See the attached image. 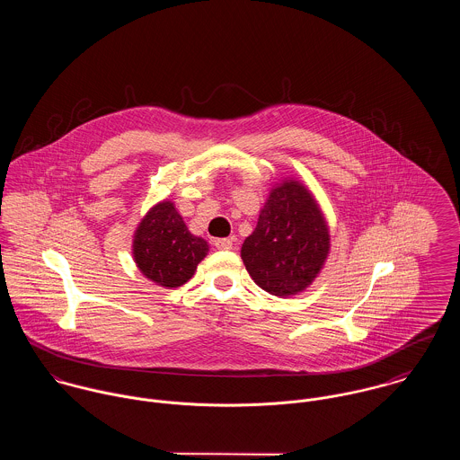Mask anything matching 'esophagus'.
Wrapping results in <instances>:
<instances>
[{
  "mask_svg": "<svg viewBox=\"0 0 460 460\" xmlns=\"http://www.w3.org/2000/svg\"><path fill=\"white\" fill-rule=\"evenodd\" d=\"M214 246L217 248V250H230L232 248V239H216L214 241Z\"/></svg>",
  "mask_w": 460,
  "mask_h": 460,
  "instance_id": "obj_1",
  "label": "esophagus"
}]
</instances>
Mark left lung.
<instances>
[{
  "label": "left lung",
  "instance_id": "1",
  "mask_svg": "<svg viewBox=\"0 0 460 460\" xmlns=\"http://www.w3.org/2000/svg\"><path fill=\"white\" fill-rule=\"evenodd\" d=\"M329 226L305 184L285 179L261 210L257 228L246 237L241 257L253 281L279 297L306 290L328 259Z\"/></svg>",
  "mask_w": 460,
  "mask_h": 460
}]
</instances>
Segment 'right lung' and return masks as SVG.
<instances>
[{
	"label": "right lung",
	"instance_id": "1",
	"mask_svg": "<svg viewBox=\"0 0 460 460\" xmlns=\"http://www.w3.org/2000/svg\"><path fill=\"white\" fill-rule=\"evenodd\" d=\"M208 244L193 235L173 201H159L137 225L132 257L145 278L164 288H177L191 279Z\"/></svg>",
	"mask_w": 460,
	"mask_h": 460
}]
</instances>
